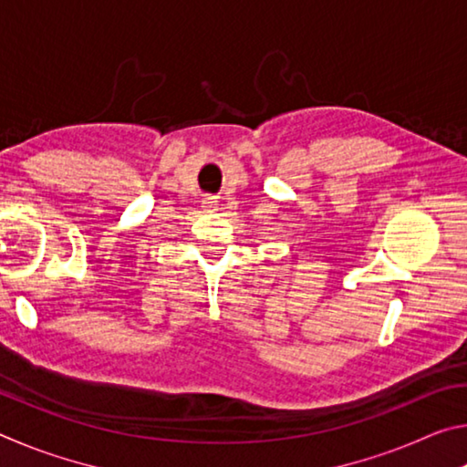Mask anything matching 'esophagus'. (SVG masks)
Returning a JSON list of instances; mask_svg holds the SVG:
<instances>
[{"mask_svg":"<svg viewBox=\"0 0 467 467\" xmlns=\"http://www.w3.org/2000/svg\"><path fill=\"white\" fill-rule=\"evenodd\" d=\"M203 205H202V208L205 210V212H218L220 208H218V200H216V197H203V202H202Z\"/></svg>","mask_w":467,"mask_h":467,"instance_id":"esophagus-1","label":"esophagus"}]
</instances>
